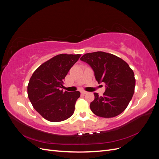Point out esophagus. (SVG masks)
<instances>
[{
    "label": "esophagus",
    "mask_w": 159,
    "mask_h": 159,
    "mask_svg": "<svg viewBox=\"0 0 159 159\" xmlns=\"http://www.w3.org/2000/svg\"><path fill=\"white\" fill-rule=\"evenodd\" d=\"M88 92H87V91H84V90H82V91H81V94H86V93H87Z\"/></svg>",
    "instance_id": "esophagus-1"
}]
</instances>
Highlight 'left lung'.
<instances>
[{"label":"left lung","instance_id":"left-lung-1","mask_svg":"<svg viewBox=\"0 0 159 159\" xmlns=\"http://www.w3.org/2000/svg\"><path fill=\"white\" fill-rule=\"evenodd\" d=\"M80 60L90 66L98 84H105L103 96L94 93L90 109L99 117L117 116L125 109L131 100L135 87L134 72L127 62L104 52L88 53Z\"/></svg>","mask_w":159,"mask_h":159}]
</instances>
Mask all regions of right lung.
<instances>
[{
    "label": "right lung",
    "instance_id": "obj_1",
    "mask_svg": "<svg viewBox=\"0 0 159 159\" xmlns=\"http://www.w3.org/2000/svg\"><path fill=\"white\" fill-rule=\"evenodd\" d=\"M81 54H61L42 64L34 72L28 85V96L34 108L51 122L64 121L73 115L78 91L61 89L69 70Z\"/></svg>",
    "mask_w": 159,
    "mask_h": 159
}]
</instances>
